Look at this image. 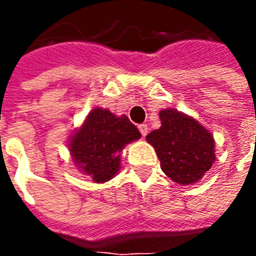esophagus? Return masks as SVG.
Here are the masks:
<instances>
[{"instance_id": "34e87169", "label": "esophagus", "mask_w": 256, "mask_h": 256, "mask_svg": "<svg viewBox=\"0 0 256 256\" xmlns=\"http://www.w3.org/2000/svg\"><path fill=\"white\" fill-rule=\"evenodd\" d=\"M138 130H140V133H141V136H142V137H145V136H146V133H148V126L142 123V124H140L138 126Z\"/></svg>"}]
</instances>
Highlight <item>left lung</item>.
Listing matches in <instances>:
<instances>
[{"label":"left lung","mask_w":256,"mask_h":256,"mask_svg":"<svg viewBox=\"0 0 256 256\" xmlns=\"http://www.w3.org/2000/svg\"><path fill=\"white\" fill-rule=\"evenodd\" d=\"M159 116L160 128L150 132L146 141L155 148L162 170L181 185L198 182L215 160L212 134L177 110H163Z\"/></svg>","instance_id":"left-lung-1"}]
</instances>
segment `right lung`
I'll list each match as a JSON object with an SVG mask.
<instances>
[{"instance_id": "obj_1", "label": "right lung", "mask_w": 256, "mask_h": 256, "mask_svg": "<svg viewBox=\"0 0 256 256\" xmlns=\"http://www.w3.org/2000/svg\"><path fill=\"white\" fill-rule=\"evenodd\" d=\"M141 137L138 128L126 115L115 116L102 108H94L70 141L75 164L94 182L111 180L120 167L123 146Z\"/></svg>"}]
</instances>
